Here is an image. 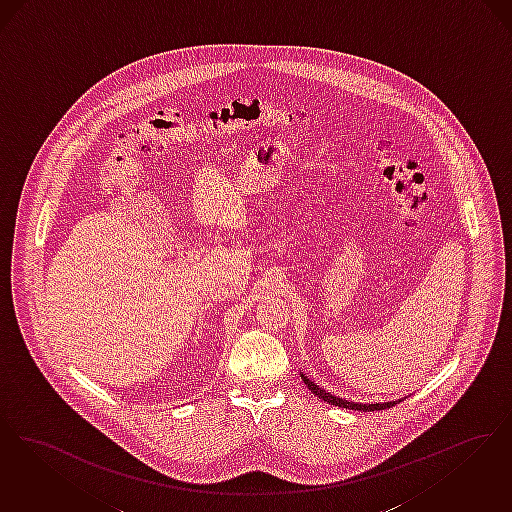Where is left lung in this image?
I'll return each mask as SVG.
<instances>
[{
	"instance_id": "obj_1",
	"label": "left lung",
	"mask_w": 512,
	"mask_h": 512,
	"mask_svg": "<svg viewBox=\"0 0 512 512\" xmlns=\"http://www.w3.org/2000/svg\"><path fill=\"white\" fill-rule=\"evenodd\" d=\"M300 377L304 380V384L308 386V390L312 392L313 396H317L319 400L327 401V403H331L334 407H342V409H352V411H382V409H388V407H394L396 403H400V401L405 400V398H400V400L396 401H384V403H361V401H348L346 398H338V396H334L331 392H327L325 388H321V386H317L315 382H313L312 378L306 377L304 373H300Z\"/></svg>"
}]
</instances>
